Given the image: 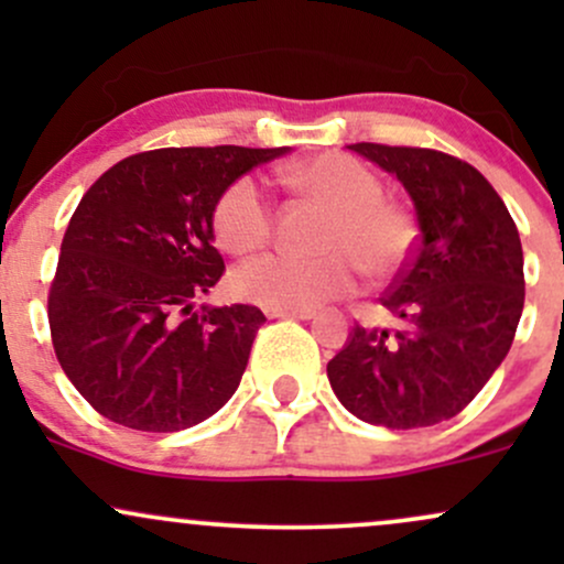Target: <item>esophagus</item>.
I'll return each mask as SVG.
<instances>
[{"instance_id": "esophagus-1", "label": "esophagus", "mask_w": 564, "mask_h": 564, "mask_svg": "<svg viewBox=\"0 0 564 564\" xmlns=\"http://www.w3.org/2000/svg\"><path fill=\"white\" fill-rule=\"evenodd\" d=\"M268 318H300V321H310L315 315L313 307H268L264 310Z\"/></svg>"}]
</instances>
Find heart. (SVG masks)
I'll return each instance as SVG.
<instances>
[{"instance_id": "heart-1", "label": "heart", "mask_w": 564, "mask_h": 564, "mask_svg": "<svg viewBox=\"0 0 564 564\" xmlns=\"http://www.w3.org/2000/svg\"><path fill=\"white\" fill-rule=\"evenodd\" d=\"M283 180L302 196L328 206L318 257L264 254L238 268L232 286L262 307H315L358 286L360 268L392 278L411 260L416 225L400 204L384 198V183L347 153H321L289 166ZM212 228L230 254H251L273 238V204L260 180L243 174L217 198Z\"/></svg>"}]
</instances>
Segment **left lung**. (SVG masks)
Wrapping results in <instances>:
<instances>
[{
  "label": "left lung",
  "instance_id": "left-lung-1",
  "mask_svg": "<svg viewBox=\"0 0 564 564\" xmlns=\"http://www.w3.org/2000/svg\"><path fill=\"white\" fill-rule=\"evenodd\" d=\"M413 198L419 238L381 307L328 364L339 403L368 424L419 430L462 413L507 358L525 304L522 243L494 185L432 148L355 142Z\"/></svg>",
  "mask_w": 564,
  "mask_h": 564
}]
</instances>
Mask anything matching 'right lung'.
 <instances>
[{
	"mask_svg": "<svg viewBox=\"0 0 564 564\" xmlns=\"http://www.w3.org/2000/svg\"><path fill=\"white\" fill-rule=\"evenodd\" d=\"M289 148H159L121 159L84 193L50 283L53 347L100 416L180 432L236 392L264 315L193 307L223 278L217 198Z\"/></svg>",
	"mask_w": 564,
	"mask_h": 564,
	"instance_id": "1",
	"label": "right lung"
}]
</instances>
